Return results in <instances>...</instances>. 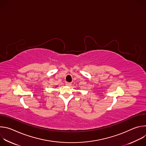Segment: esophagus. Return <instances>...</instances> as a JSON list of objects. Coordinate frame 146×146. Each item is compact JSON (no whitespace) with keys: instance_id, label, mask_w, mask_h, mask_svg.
<instances>
[{"instance_id":"1","label":"esophagus","mask_w":146,"mask_h":146,"mask_svg":"<svg viewBox=\"0 0 146 146\" xmlns=\"http://www.w3.org/2000/svg\"><path fill=\"white\" fill-rule=\"evenodd\" d=\"M66 85L67 86H70L72 85V83L69 82H66Z\"/></svg>"}]
</instances>
